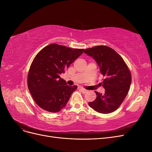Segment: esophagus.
Returning <instances> with one entry per match:
<instances>
[{
    "label": "esophagus",
    "mask_w": 152,
    "mask_h": 152,
    "mask_svg": "<svg viewBox=\"0 0 152 152\" xmlns=\"http://www.w3.org/2000/svg\"><path fill=\"white\" fill-rule=\"evenodd\" d=\"M79 90L81 91V93H86V92L87 91V90H86V89H85L84 88H82V87H80V88L79 89Z\"/></svg>",
    "instance_id": "esophagus-1"
}]
</instances>
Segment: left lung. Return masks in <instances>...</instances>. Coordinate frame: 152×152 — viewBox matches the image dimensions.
Returning a JSON list of instances; mask_svg holds the SVG:
<instances>
[{
	"label": "left lung",
	"instance_id": "1",
	"mask_svg": "<svg viewBox=\"0 0 152 152\" xmlns=\"http://www.w3.org/2000/svg\"><path fill=\"white\" fill-rule=\"evenodd\" d=\"M93 57L103 76L101 83L104 94L95 91L96 98L89 105L101 113H112L120 107L126 97L131 84V73L126 62L115 50L106 45L86 49L84 52Z\"/></svg>",
	"mask_w": 152,
	"mask_h": 152
}]
</instances>
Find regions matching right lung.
<instances>
[{
	"mask_svg": "<svg viewBox=\"0 0 152 152\" xmlns=\"http://www.w3.org/2000/svg\"><path fill=\"white\" fill-rule=\"evenodd\" d=\"M84 50L51 44L36 55L29 69L27 84L32 98L41 108L56 113L65 107L77 86H67L59 75L65 72Z\"/></svg>",
	"mask_w": 152,
	"mask_h": 152,
	"instance_id": "add662e5",
	"label": "right lung"
}]
</instances>
